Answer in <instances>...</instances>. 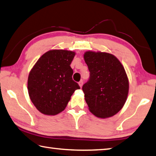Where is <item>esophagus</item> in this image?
Returning <instances> with one entry per match:
<instances>
[{
    "label": "esophagus",
    "instance_id": "obj_1",
    "mask_svg": "<svg viewBox=\"0 0 156 156\" xmlns=\"http://www.w3.org/2000/svg\"><path fill=\"white\" fill-rule=\"evenodd\" d=\"M78 84H79V85H80V87H83V80H80V81L78 83Z\"/></svg>",
    "mask_w": 156,
    "mask_h": 156
}]
</instances>
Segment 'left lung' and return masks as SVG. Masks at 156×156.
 I'll use <instances>...</instances> for the list:
<instances>
[{"label":"left lung","instance_id":"1","mask_svg":"<svg viewBox=\"0 0 156 156\" xmlns=\"http://www.w3.org/2000/svg\"><path fill=\"white\" fill-rule=\"evenodd\" d=\"M90 76L83 90L90 111L96 117H112L127 100L129 82L125 69L111 54L89 51L84 55Z\"/></svg>","mask_w":156,"mask_h":156}]
</instances>
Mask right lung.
<instances>
[{
	"mask_svg": "<svg viewBox=\"0 0 156 156\" xmlns=\"http://www.w3.org/2000/svg\"><path fill=\"white\" fill-rule=\"evenodd\" d=\"M75 52L53 50L44 54L30 72L28 91L39 112L55 115L66 108L71 96L80 89L73 80L70 66Z\"/></svg>",
	"mask_w": 156,
	"mask_h": 156,
	"instance_id": "1",
	"label": "right lung"
}]
</instances>
